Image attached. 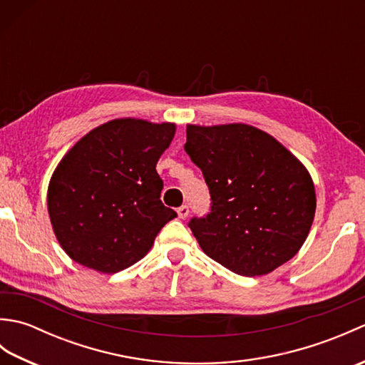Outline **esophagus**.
Instances as JSON below:
<instances>
[{
    "label": "esophagus",
    "mask_w": 365,
    "mask_h": 365,
    "mask_svg": "<svg viewBox=\"0 0 365 365\" xmlns=\"http://www.w3.org/2000/svg\"><path fill=\"white\" fill-rule=\"evenodd\" d=\"M177 215H178V218H180V220H185V218H187V216L190 215V208H188L187 205L178 207V208H177Z\"/></svg>",
    "instance_id": "esophagus-1"
}]
</instances>
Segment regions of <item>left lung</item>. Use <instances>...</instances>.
<instances>
[{
    "mask_svg": "<svg viewBox=\"0 0 365 365\" xmlns=\"http://www.w3.org/2000/svg\"><path fill=\"white\" fill-rule=\"evenodd\" d=\"M185 150L200 168L212 212L190 222L208 257L242 276L289 262L312 227L317 196L306 166L247 123L187 125Z\"/></svg>",
    "mask_w": 365,
    "mask_h": 365,
    "instance_id": "8db88e82",
    "label": "left lung"
}]
</instances>
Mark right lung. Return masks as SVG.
<instances>
[{
  "instance_id": "obj_1",
  "label": "right lung",
  "mask_w": 365,
  "mask_h": 365,
  "mask_svg": "<svg viewBox=\"0 0 365 365\" xmlns=\"http://www.w3.org/2000/svg\"><path fill=\"white\" fill-rule=\"evenodd\" d=\"M175 123L120 118L75 143L50 178L46 207L58 243L80 265L113 274L141 260L177 213L163 205L157 161Z\"/></svg>"
}]
</instances>
